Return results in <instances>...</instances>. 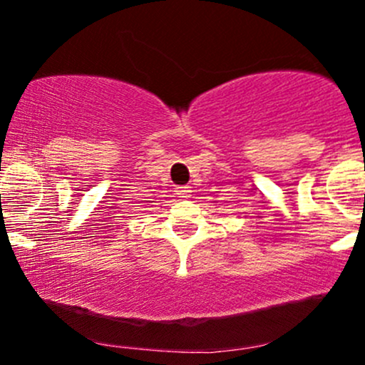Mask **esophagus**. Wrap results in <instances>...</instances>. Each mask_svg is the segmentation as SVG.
<instances>
[{
  "label": "esophagus",
  "mask_w": 365,
  "mask_h": 365,
  "mask_svg": "<svg viewBox=\"0 0 365 365\" xmlns=\"http://www.w3.org/2000/svg\"><path fill=\"white\" fill-rule=\"evenodd\" d=\"M175 192H177V195L182 197V199H187V197H190V194H192L190 187L188 185H178L177 188H175Z\"/></svg>",
  "instance_id": "obj_1"
}]
</instances>
